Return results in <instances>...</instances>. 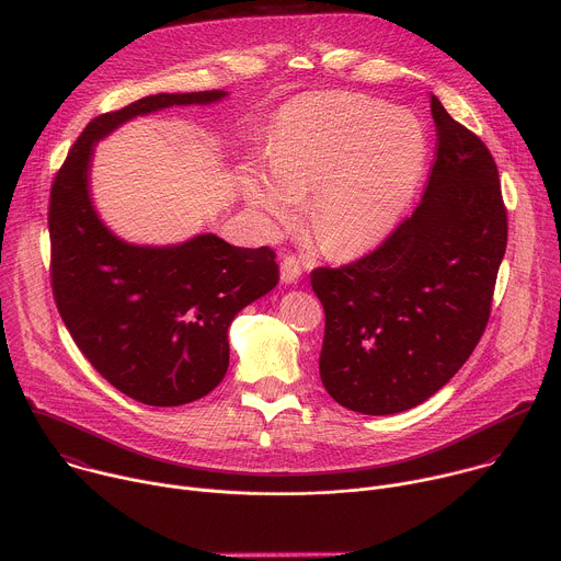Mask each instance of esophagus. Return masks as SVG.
I'll use <instances>...</instances> for the list:
<instances>
[{
  "label": "esophagus",
  "mask_w": 561,
  "mask_h": 561,
  "mask_svg": "<svg viewBox=\"0 0 561 561\" xmlns=\"http://www.w3.org/2000/svg\"><path fill=\"white\" fill-rule=\"evenodd\" d=\"M299 277H301V264H299V260L293 257V255H286V257L282 260V282H286V284H297Z\"/></svg>",
  "instance_id": "obj_1"
}]
</instances>
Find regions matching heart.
I'll return each mask as SVG.
<instances>
[{
    "instance_id": "1",
    "label": "heart",
    "mask_w": 561,
    "mask_h": 561,
    "mask_svg": "<svg viewBox=\"0 0 561 561\" xmlns=\"http://www.w3.org/2000/svg\"><path fill=\"white\" fill-rule=\"evenodd\" d=\"M426 130L404 108L366 95H310L288 104L266 148L271 175L251 164L239 193L279 234L306 199V226L333 260H353L394 228L420 186Z\"/></svg>"
}]
</instances>
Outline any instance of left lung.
Listing matches in <instances>:
<instances>
[{"mask_svg":"<svg viewBox=\"0 0 561 561\" xmlns=\"http://www.w3.org/2000/svg\"><path fill=\"white\" fill-rule=\"evenodd\" d=\"M437 152L415 213L370 255L314 268L327 312L319 377L348 411L392 415L435 394L484 335L508 219L486 144L431 100Z\"/></svg>","mask_w":561,"mask_h":561,"instance_id":"obj_1","label":"left lung"}]
</instances>
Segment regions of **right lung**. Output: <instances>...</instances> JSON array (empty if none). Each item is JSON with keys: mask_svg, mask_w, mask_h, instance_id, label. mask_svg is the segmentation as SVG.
<instances>
[{"mask_svg": "<svg viewBox=\"0 0 561 561\" xmlns=\"http://www.w3.org/2000/svg\"><path fill=\"white\" fill-rule=\"evenodd\" d=\"M226 95L159 93L95 117L50 188L57 310L95 370L148 407L191 404L224 379L228 327L239 310L277 286L279 266L268 247H230L213 232L173 247L124 242L91 199L93 146L135 117L171 106H208Z\"/></svg>", "mask_w": 561, "mask_h": 561, "instance_id": "obj_1", "label": "right lung"}]
</instances>
